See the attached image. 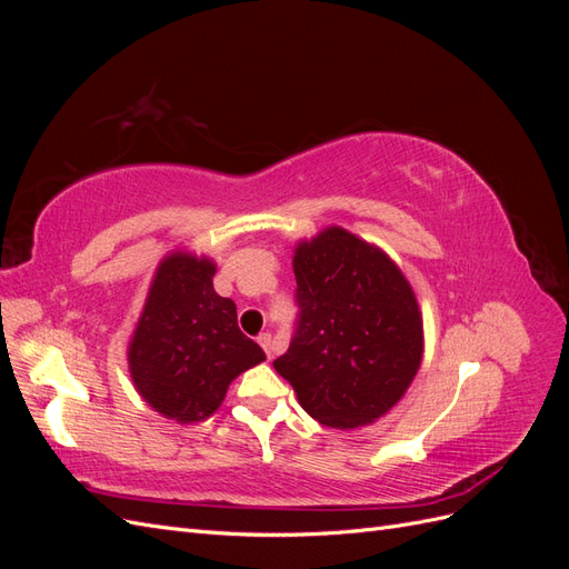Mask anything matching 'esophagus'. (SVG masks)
<instances>
[{
	"label": "esophagus",
	"mask_w": 569,
	"mask_h": 569,
	"mask_svg": "<svg viewBox=\"0 0 569 569\" xmlns=\"http://www.w3.org/2000/svg\"><path fill=\"white\" fill-rule=\"evenodd\" d=\"M258 343H261L263 351L268 353V358H272V335H270V332L258 335Z\"/></svg>",
	"instance_id": "esophagus-1"
}]
</instances>
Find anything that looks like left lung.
Segmentation results:
<instances>
[{"label":"left lung","mask_w":569,"mask_h":569,"mask_svg":"<svg viewBox=\"0 0 569 569\" xmlns=\"http://www.w3.org/2000/svg\"><path fill=\"white\" fill-rule=\"evenodd\" d=\"M299 322L272 360L301 408L335 429L375 422L403 399L422 363V313L391 258L339 226L295 247Z\"/></svg>","instance_id":"left-lung-1"}]
</instances>
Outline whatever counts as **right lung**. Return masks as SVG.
I'll use <instances>...</instances> for the list:
<instances>
[{"instance_id":"add662e5","label":"right lung","mask_w":569,"mask_h":569,"mask_svg":"<svg viewBox=\"0 0 569 569\" xmlns=\"http://www.w3.org/2000/svg\"><path fill=\"white\" fill-rule=\"evenodd\" d=\"M216 263L182 249L161 258L128 341L137 393L180 425L211 418L228 387L266 353L237 327V306L216 295Z\"/></svg>"}]
</instances>
